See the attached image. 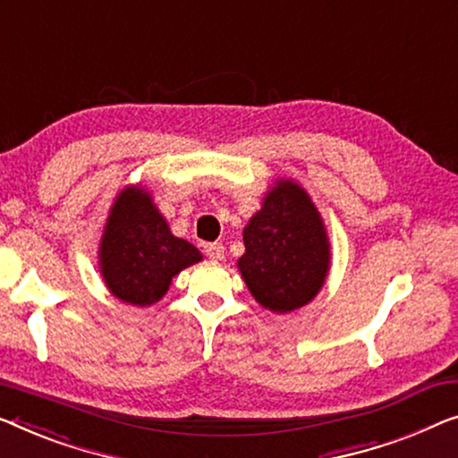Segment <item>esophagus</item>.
<instances>
[{
	"instance_id": "obj_1",
	"label": "esophagus",
	"mask_w": 458,
	"mask_h": 458,
	"mask_svg": "<svg viewBox=\"0 0 458 458\" xmlns=\"http://www.w3.org/2000/svg\"><path fill=\"white\" fill-rule=\"evenodd\" d=\"M206 255L211 259V261H222L224 259V244L222 242H209L203 247Z\"/></svg>"
}]
</instances>
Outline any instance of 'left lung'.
Masks as SVG:
<instances>
[{"mask_svg": "<svg viewBox=\"0 0 458 458\" xmlns=\"http://www.w3.org/2000/svg\"><path fill=\"white\" fill-rule=\"evenodd\" d=\"M238 271L252 298L276 315L302 309L323 288L331 242L323 216L294 179H277L242 230Z\"/></svg>", "mask_w": 458, "mask_h": 458, "instance_id": "obj_1", "label": "left lung"}]
</instances>
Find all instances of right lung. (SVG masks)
Masks as SVG:
<instances>
[{
    "instance_id": "obj_1",
    "label": "right lung",
    "mask_w": 458,
    "mask_h": 458,
    "mask_svg": "<svg viewBox=\"0 0 458 458\" xmlns=\"http://www.w3.org/2000/svg\"><path fill=\"white\" fill-rule=\"evenodd\" d=\"M199 261V249L170 232L148 189L127 185L119 191L98 242L100 276L114 298L152 306L166 294L173 277Z\"/></svg>"
}]
</instances>
